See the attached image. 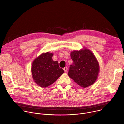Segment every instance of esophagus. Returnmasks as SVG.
I'll list each match as a JSON object with an SVG mask.
<instances>
[{"label": "esophagus", "instance_id": "1", "mask_svg": "<svg viewBox=\"0 0 124 124\" xmlns=\"http://www.w3.org/2000/svg\"><path fill=\"white\" fill-rule=\"evenodd\" d=\"M63 70H64L65 72H67V70H68V68H67V67H65V68H64Z\"/></svg>", "mask_w": 124, "mask_h": 124}]
</instances>
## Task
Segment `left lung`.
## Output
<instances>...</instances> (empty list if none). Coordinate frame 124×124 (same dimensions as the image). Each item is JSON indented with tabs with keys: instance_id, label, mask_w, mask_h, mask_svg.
Masks as SVG:
<instances>
[{
	"instance_id": "8db88e82",
	"label": "left lung",
	"mask_w": 124,
	"mask_h": 124,
	"mask_svg": "<svg viewBox=\"0 0 124 124\" xmlns=\"http://www.w3.org/2000/svg\"><path fill=\"white\" fill-rule=\"evenodd\" d=\"M73 64L70 66L69 76L83 87L93 85L99 71V64L91 51L85 49L71 53Z\"/></svg>"
}]
</instances>
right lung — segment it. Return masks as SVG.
<instances>
[{
    "label": "right lung",
    "mask_w": 124,
    "mask_h": 124,
    "mask_svg": "<svg viewBox=\"0 0 124 124\" xmlns=\"http://www.w3.org/2000/svg\"><path fill=\"white\" fill-rule=\"evenodd\" d=\"M53 54L42 53L32 64L31 73L35 82L42 87H46L54 83L64 73L58 61H54Z\"/></svg>",
    "instance_id": "1"
}]
</instances>
